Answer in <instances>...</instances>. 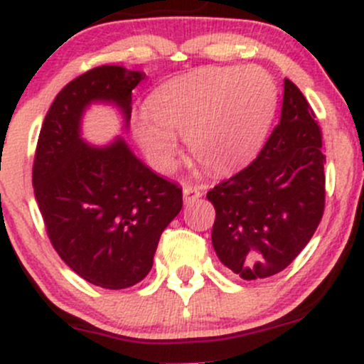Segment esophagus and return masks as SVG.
Instances as JSON below:
<instances>
[{
  "mask_svg": "<svg viewBox=\"0 0 364 364\" xmlns=\"http://www.w3.org/2000/svg\"><path fill=\"white\" fill-rule=\"evenodd\" d=\"M202 195L203 193H202V190H200V188L191 186V185L183 186V200H185L186 203L195 202V200H198Z\"/></svg>",
  "mask_w": 364,
  "mask_h": 364,
  "instance_id": "34e87169",
  "label": "esophagus"
}]
</instances>
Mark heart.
<instances>
[{
    "label": "heart",
    "mask_w": 364,
    "mask_h": 364,
    "mask_svg": "<svg viewBox=\"0 0 364 364\" xmlns=\"http://www.w3.org/2000/svg\"><path fill=\"white\" fill-rule=\"evenodd\" d=\"M145 106L153 121H136L135 136L159 169L174 168V136H181L203 169L228 174L262 150L277 109V87L255 66H212L162 83Z\"/></svg>",
    "instance_id": "1"
}]
</instances>
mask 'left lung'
<instances>
[{
  "instance_id": "obj_1",
  "label": "left lung",
  "mask_w": 364,
  "mask_h": 364,
  "mask_svg": "<svg viewBox=\"0 0 364 364\" xmlns=\"http://www.w3.org/2000/svg\"><path fill=\"white\" fill-rule=\"evenodd\" d=\"M321 132L301 90L284 80L281 121L248 168L207 193L212 245L245 281L279 274L301 253L325 207Z\"/></svg>"
}]
</instances>
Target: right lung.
Wrapping results in <instances>:
<instances>
[{"mask_svg":"<svg viewBox=\"0 0 364 364\" xmlns=\"http://www.w3.org/2000/svg\"><path fill=\"white\" fill-rule=\"evenodd\" d=\"M145 73L116 65L92 68L56 95L37 140L32 185L46 231L61 260L87 282L124 289L152 269L162 231L183 207L181 188L147 168L118 136L83 141L94 102L132 118V90Z\"/></svg>","mask_w":364,"mask_h":364,"instance_id":"obj_1","label":"right lung"}]
</instances>
